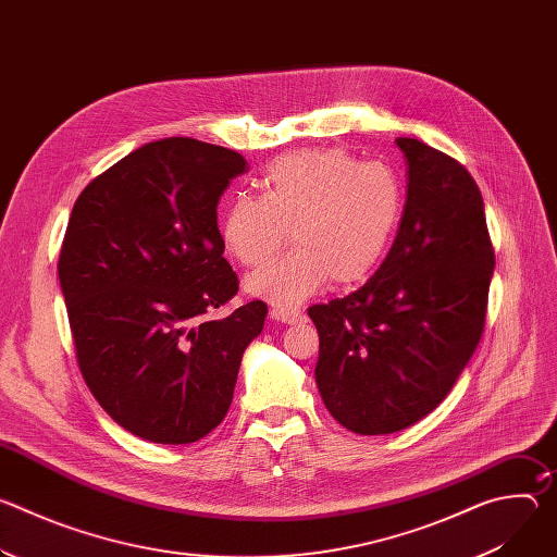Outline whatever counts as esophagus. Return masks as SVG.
<instances>
[{
  "mask_svg": "<svg viewBox=\"0 0 557 557\" xmlns=\"http://www.w3.org/2000/svg\"><path fill=\"white\" fill-rule=\"evenodd\" d=\"M271 317L284 324H295L301 320V310L293 308V306H275V308H271Z\"/></svg>",
  "mask_w": 557,
  "mask_h": 557,
  "instance_id": "obj_1",
  "label": "esophagus"
}]
</instances>
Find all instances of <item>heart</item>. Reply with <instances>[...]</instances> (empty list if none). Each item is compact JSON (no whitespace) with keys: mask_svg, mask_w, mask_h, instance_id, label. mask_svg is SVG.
<instances>
[{"mask_svg":"<svg viewBox=\"0 0 557 557\" xmlns=\"http://www.w3.org/2000/svg\"><path fill=\"white\" fill-rule=\"evenodd\" d=\"M260 196H235L222 240L245 267L273 258L290 228L293 251L249 275L251 293L297 304L329 280L348 286L383 262L404 218V187L381 163H359L339 147H310L269 165Z\"/></svg>","mask_w":557,"mask_h":557,"instance_id":"heart-1","label":"heart"}]
</instances>
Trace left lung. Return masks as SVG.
Listing matches in <instances>:
<instances>
[{"label":"left lung","instance_id":"obj_1","mask_svg":"<svg viewBox=\"0 0 557 557\" xmlns=\"http://www.w3.org/2000/svg\"><path fill=\"white\" fill-rule=\"evenodd\" d=\"M394 245L355 293L308 308L320 333L314 379L329 412L355 434H392L430 414L479 346L494 245L471 174L419 138Z\"/></svg>","mask_w":557,"mask_h":557}]
</instances>
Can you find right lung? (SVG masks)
<instances>
[{"mask_svg":"<svg viewBox=\"0 0 557 557\" xmlns=\"http://www.w3.org/2000/svg\"><path fill=\"white\" fill-rule=\"evenodd\" d=\"M245 158L196 138L147 143L76 198L59 282L78 370L127 432L185 445L222 423L267 304L237 295L218 202Z\"/></svg>","mask_w":557,"mask_h":557,"instance_id":"add662e5","label":"right lung"}]
</instances>
